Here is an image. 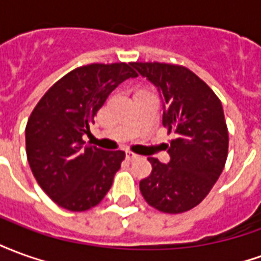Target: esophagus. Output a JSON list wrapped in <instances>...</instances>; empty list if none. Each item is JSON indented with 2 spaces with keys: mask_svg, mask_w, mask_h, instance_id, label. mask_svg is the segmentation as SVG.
Here are the masks:
<instances>
[{
  "mask_svg": "<svg viewBox=\"0 0 261 261\" xmlns=\"http://www.w3.org/2000/svg\"><path fill=\"white\" fill-rule=\"evenodd\" d=\"M125 156H127L128 161H134V159L138 158V155H136L134 152H131V151H127V152H125Z\"/></svg>",
  "mask_w": 261,
  "mask_h": 261,
  "instance_id": "1",
  "label": "esophagus"
}]
</instances>
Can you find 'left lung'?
Segmentation results:
<instances>
[{
  "mask_svg": "<svg viewBox=\"0 0 261 261\" xmlns=\"http://www.w3.org/2000/svg\"><path fill=\"white\" fill-rule=\"evenodd\" d=\"M133 67L156 86L162 124L176 134L168 148V164L148 158L152 172L140 181V190L151 207L185 213L205 198L222 173L229 142L224 109L211 88L186 67L161 63H133Z\"/></svg>",
  "mask_w": 261,
  "mask_h": 261,
  "instance_id": "obj_1",
  "label": "left lung"
}]
</instances>
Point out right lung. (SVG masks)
<instances>
[{
    "instance_id": "right-lung-1",
    "label": "right lung",
    "mask_w": 261,
    "mask_h": 261,
    "mask_svg": "<svg viewBox=\"0 0 261 261\" xmlns=\"http://www.w3.org/2000/svg\"><path fill=\"white\" fill-rule=\"evenodd\" d=\"M136 76L133 63L84 65L57 81L33 109L26 155L39 186L60 207L86 211L113 185L125 153L88 145L82 137L109 95Z\"/></svg>"
}]
</instances>
